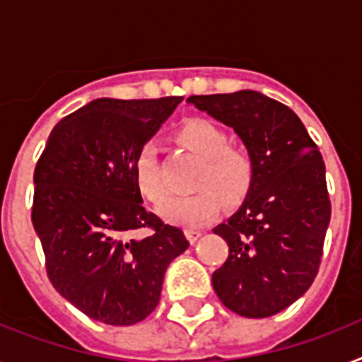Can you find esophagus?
Wrapping results in <instances>:
<instances>
[{"label": "esophagus", "mask_w": 362, "mask_h": 362, "mask_svg": "<svg viewBox=\"0 0 362 362\" xmlns=\"http://www.w3.org/2000/svg\"><path fill=\"white\" fill-rule=\"evenodd\" d=\"M201 235H203V231H199V229H193V227H187L186 229V237L189 242H197Z\"/></svg>", "instance_id": "34e87169"}]
</instances>
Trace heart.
<instances>
[{
	"label": "heart",
	"instance_id": "1",
	"mask_svg": "<svg viewBox=\"0 0 362 362\" xmlns=\"http://www.w3.org/2000/svg\"><path fill=\"white\" fill-rule=\"evenodd\" d=\"M180 142L195 156L203 159L199 167L193 189L186 197H175L161 206V216L173 223L186 227L204 226L220 212L221 201L237 204L246 197L253 184L255 165L252 156L229 144V136L214 122L195 118L182 125ZM133 175L136 187L148 201L159 204L167 199L161 169H159L158 146L153 141L142 142L133 159Z\"/></svg>",
	"mask_w": 362,
	"mask_h": 362
}]
</instances>
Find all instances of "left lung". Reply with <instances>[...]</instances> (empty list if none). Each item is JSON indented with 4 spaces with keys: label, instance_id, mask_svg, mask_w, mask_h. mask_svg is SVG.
Segmentation results:
<instances>
[{
    "label": "left lung",
    "instance_id": "obj_1",
    "mask_svg": "<svg viewBox=\"0 0 362 362\" xmlns=\"http://www.w3.org/2000/svg\"><path fill=\"white\" fill-rule=\"evenodd\" d=\"M187 103L233 127L255 165L242 206L214 227L229 246L212 274L216 295L244 317L278 314L320 270L331 221L320 148L289 107L253 90L192 95Z\"/></svg>",
    "mask_w": 362,
    "mask_h": 362
}]
</instances>
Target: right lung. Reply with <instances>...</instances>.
<instances>
[{"label":"right lung","mask_w":362,"mask_h":362,"mask_svg":"<svg viewBox=\"0 0 362 362\" xmlns=\"http://www.w3.org/2000/svg\"><path fill=\"white\" fill-rule=\"evenodd\" d=\"M182 98L95 99L58 122L33 173L31 221L56 291L107 325L159 303L165 270L189 246L142 206L133 159Z\"/></svg>","instance_id":"obj_1"}]
</instances>
